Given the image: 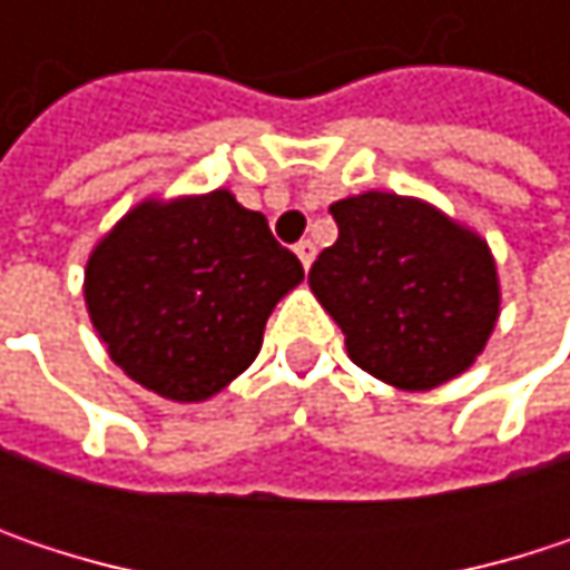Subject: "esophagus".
Listing matches in <instances>:
<instances>
[{
    "label": "esophagus",
    "instance_id": "obj_1",
    "mask_svg": "<svg viewBox=\"0 0 570 570\" xmlns=\"http://www.w3.org/2000/svg\"><path fill=\"white\" fill-rule=\"evenodd\" d=\"M296 257H299L303 267H309L313 257H316V244H313V240H299V244H296Z\"/></svg>",
    "mask_w": 570,
    "mask_h": 570
}]
</instances>
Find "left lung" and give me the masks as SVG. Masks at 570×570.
<instances>
[{
	"label": "left lung",
	"mask_w": 570,
	"mask_h": 570,
	"mask_svg": "<svg viewBox=\"0 0 570 570\" xmlns=\"http://www.w3.org/2000/svg\"><path fill=\"white\" fill-rule=\"evenodd\" d=\"M340 237L309 286L340 323L350 360L396 390L465 373L499 320L489 244L425 200L366 190L330 207Z\"/></svg>",
	"instance_id": "obj_1"
}]
</instances>
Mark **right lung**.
Wrapping results in <instances>:
<instances>
[{
  "mask_svg": "<svg viewBox=\"0 0 570 570\" xmlns=\"http://www.w3.org/2000/svg\"><path fill=\"white\" fill-rule=\"evenodd\" d=\"M299 281L267 217L210 190L128 210L88 257L85 303L135 383L200 402L257 360L267 316Z\"/></svg>",
  "mask_w": 570,
  "mask_h": 570,
  "instance_id": "obj_1",
  "label": "right lung"
}]
</instances>
